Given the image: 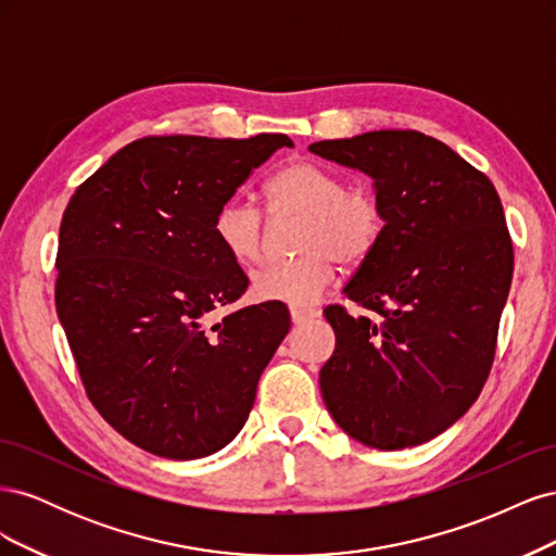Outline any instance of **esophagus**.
<instances>
[{
	"label": "esophagus",
	"instance_id": "obj_1",
	"mask_svg": "<svg viewBox=\"0 0 556 556\" xmlns=\"http://www.w3.org/2000/svg\"><path fill=\"white\" fill-rule=\"evenodd\" d=\"M290 317H292L294 325H304V323H308V319L317 317V311H315V308H299V306H292V308H290Z\"/></svg>",
	"mask_w": 556,
	"mask_h": 556
}]
</instances>
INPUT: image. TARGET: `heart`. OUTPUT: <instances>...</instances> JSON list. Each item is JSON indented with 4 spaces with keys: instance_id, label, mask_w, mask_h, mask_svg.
Returning a JSON list of instances; mask_svg holds the SVG:
<instances>
[{
    "instance_id": "b5f03b06",
    "label": "heart",
    "mask_w": 556,
    "mask_h": 556,
    "mask_svg": "<svg viewBox=\"0 0 556 556\" xmlns=\"http://www.w3.org/2000/svg\"><path fill=\"white\" fill-rule=\"evenodd\" d=\"M266 204L274 217H301L296 252L301 257L264 266L252 276L260 301L306 306L323 296L336 278V262L357 266L371 257L382 239L380 199L313 162H290L268 178ZM215 239L237 264H255L266 250L262 213L241 199H229L213 223Z\"/></svg>"
}]
</instances>
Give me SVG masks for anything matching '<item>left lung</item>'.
Instances as JSON below:
<instances>
[{
    "label": "left lung",
    "instance_id": "8db88e82",
    "mask_svg": "<svg viewBox=\"0 0 556 556\" xmlns=\"http://www.w3.org/2000/svg\"><path fill=\"white\" fill-rule=\"evenodd\" d=\"M374 180L382 239L343 294L371 315L325 308L336 350L325 406L376 450L422 445L473 406L490 376L513 280V241L492 180L439 139L380 129L311 143Z\"/></svg>",
    "mask_w": 556,
    "mask_h": 556
}]
</instances>
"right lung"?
<instances>
[{
	"mask_svg": "<svg viewBox=\"0 0 556 556\" xmlns=\"http://www.w3.org/2000/svg\"><path fill=\"white\" fill-rule=\"evenodd\" d=\"M285 134L146 137L117 150L64 211L55 306L92 406L134 445L201 459L237 435L290 331L280 304L211 323L248 290L213 223Z\"/></svg>",
	"mask_w": 556,
	"mask_h": 556,
	"instance_id": "add662e5",
	"label": "right lung"
}]
</instances>
